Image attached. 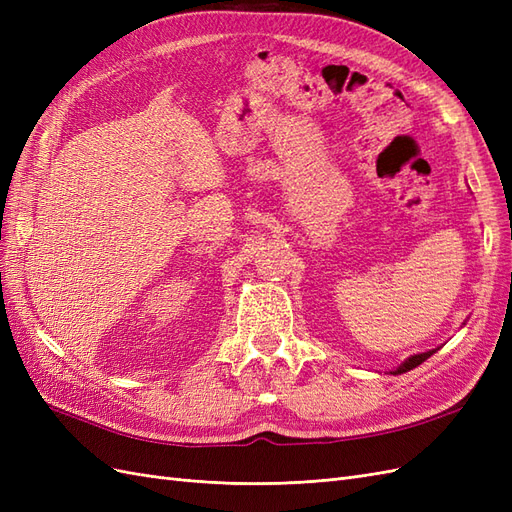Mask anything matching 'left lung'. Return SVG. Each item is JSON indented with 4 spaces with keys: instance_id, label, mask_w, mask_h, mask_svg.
<instances>
[{
    "instance_id": "8db88e82",
    "label": "left lung",
    "mask_w": 512,
    "mask_h": 512,
    "mask_svg": "<svg viewBox=\"0 0 512 512\" xmlns=\"http://www.w3.org/2000/svg\"><path fill=\"white\" fill-rule=\"evenodd\" d=\"M436 350H438V348H436ZM436 350H427V352H421V354H412L410 359H406L404 363H401V365L393 371V374H406V371H410V369H414V367L421 365L423 361H427L429 356H431L433 352H436Z\"/></svg>"
}]
</instances>
